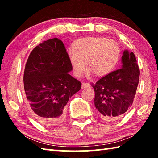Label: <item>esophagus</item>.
Returning a JSON list of instances; mask_svg holds the SVG:
<instances>
[{
	"instance_id": "34e87169",
	"label": "esophagus",
	"mask_w": 158,
	"mask_h": 158,
	"mask_svg": "<svg viewBox=\"0 0 158 158\" xmlns=\"http://www.w3.org/2000/svg\"><path fill=\"white\" fill-rule=\"evenodd\" d=\"M89 87H90V84H87V83H83L81 85L82 89H85V88H89Z\"/></svg>"
}]
</instances>
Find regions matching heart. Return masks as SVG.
<instances>
[{"instance_id": "1", "label": "heart", "mask_w": 158, "mask_h": 158, "mask_svg": "<svg viewBox=\"0 0 158 158\" xmlns=\"http://www.w3.org/2000/svg\"><path fill=\"white\" fill-rule=\"evenodd\" d=\"M121 50L113 40L102 37L79 39L69 49L68 56L74 75L79 77L85 69L96 77H105L113 70L119 60Z\"/></svg>"}]
</instances>
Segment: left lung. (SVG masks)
I'll list each match as a JSON object with an SVG mask.
<instances>
[{
	"label": "left lung",
	"instance_id": "obj_1",
	"mask_svg": "<svg viewBox=\"0 0 158 158\" xmlns=\"http://www.w3.org/2000/svg\"><path fill=\"white\" fill-rule=\"evenodd\" d=\"M121 68L111 72L91 85L95 106L106 121L123 116L132 106L139 80L140 71L135 54L125 51Z\"/></svg>",
	"mask_w": 158,
	"mask_h": 158
}]
</instances>
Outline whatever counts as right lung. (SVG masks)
<instances>
[{
	"label": "right lung",
	"mask_w": 158,
	"mask_h": 158,
	"mask_svg": "<svg viewBox=\"0 0 158 158\" xmlns=\"http://www.w3.org/2000/svg\"><path fill=\"white\" fill-rule=\"evenodd\" d=\"M72 69L65 45L56 37L37 45L29 55L23 73L26 100L31 114L45 126L63 121L69 98L81 89L68 73Z\"/></svg>",
	"instance_id": "obj_1"
}]
</instances>
